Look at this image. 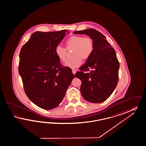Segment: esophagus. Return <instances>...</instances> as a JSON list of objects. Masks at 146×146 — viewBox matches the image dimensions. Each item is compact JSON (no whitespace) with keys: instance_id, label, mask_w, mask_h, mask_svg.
<instances>
[{"instance_id":"1","label":"esophagus","mask_w":146,"mask_h":146,"mask_svg":"<svg viewBox=\"0 0 146 146\" xmlns=\"http://www.w3.org/2000/svg\"><path fill=\"white\" fill-rule=\"evenodd\" d=\"M72 73L75 75V74H76V70L75 69H72Z\"/></svg>"}]
</instances>
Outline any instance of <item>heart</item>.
Segmentation results:
<instances>
[{
    "label": "heart",
    "mask_w": 146,
    "mask_h": 146,
    "mask_svg": "<svg viewBox=\"0 0 146 146\" xmlns=\"http://www.w3.org/2000/svg\"><path fill=\"white\" fill-rule=\"evenodd\" d=\"M67 49H73L72 59L65 62L64 66L74 69L79 67L82 64V59L87 60L93 52L94 42L90 36L84 37L80 35H73L68 38L65 41ZM61 45H58L55 48V54L59 60L64 62L66 60L67 49Z\"/></svg>",
    "instance_id": "b5f03b06"
}]
</instances>
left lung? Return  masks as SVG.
Listing matches in <instances>:
<instances>
[{"mask_svg":"<svg viewBox=\"0 0 146 146\" xmlns=\"http://www.w3.org/2000/svg\"><path fill=\"white\" fill-rule=\"evenodd\" d=\"M74 33L85 34L94 40L93 52L85 64L79 68L80 70L75 77L81 80L80 90L86 101L102 103L110 96L118 82L120 64L116 52L104 35L97 30L90 29Z\"/></svg>","mask_w":146,"mask_h":146,"instance_id":"1","label":"left lung"}]
</instances>
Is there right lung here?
Instances as JSON below:
<instances>
[{"label": "right lung", "mask_w": 146, "mask_h": 146, "mask_svg": "<svg viewBox=\"0 0 146 146\" xmlns=\"http://www.w3.org/2000/svg\"><path fill=\"white\" fill-rule=\"evenodd\" d=\"M67 31L34 32L20 51L19 71L25 92L33 103L44 110L59 106L75 77L55 54L56 47Z\"/></svg>", "instance_id": "add662e5"}]
</instances>
